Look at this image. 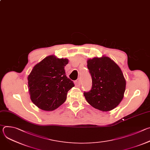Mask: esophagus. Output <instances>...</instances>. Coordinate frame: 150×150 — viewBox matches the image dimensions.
Masks as SVG:
<instances>
[{"mask_svg": "<svg viewBox=\"0 0 150 150\" xmlns=\"http://www.w3.org/2000/svg\"><path fill=\"white\" fill-rule=\"evenodd\" d=\"M81 83H82V81H81V79L80 78H78V79H76L75 81V84L76 85H78V86H80Z\"/></svg>", "mask_w": 150, "mask_h": 150, "instance_id": "34e87169", "label": "esophagus"}]
</instances>
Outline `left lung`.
Here are the masks:
<instances>
[{"label":"left lung","instance_id":"1","mask_svg":"<svg viewBox=\"0 0 150 150\" xmlns=\"http://www.w3.org/2000/svg\"><path fill=\"white\" fill-rule=\"evenodd\" d=\"M87 68L92 78L90 91L83 92L87 102L103 112L112 110L123 99L126 88L123 74L117 64L108 57L88 59Z\"/></svg>","mask_w":150,"mask_h":150}]
</instances>
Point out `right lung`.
<instances>
[{
	"label": "right lung",
	"instance_id": "1",
	"mask_svg": "<svg viewBox=\"0 0 150 150\" xmlns=\"http://www.w3.org/2000/svg\"><path fill=\"white\" fill-rule=\"evenodd\" d=\"M67 59L49 56L33 68L28 76L29 93L33 103L38 108L52 111L67 100L68 91L74 83L65 73Z\"/></svg>",
	"mask_w": 150,
	"mask_h": 150
}]
</instances>
